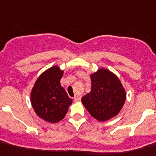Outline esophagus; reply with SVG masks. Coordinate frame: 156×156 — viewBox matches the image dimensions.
<instances>
[{
  "label": "esophagus",
  "instance_id": "1",
  "mask_svg": "<svg viewBox=\"0 0 156 156\" xmlns=\"http://www.w3.org/2000/svg\"><path fill=\"white\" fill-rule=\"evenodd\" d=\"M80 96H74V98H73V100H74V101H80Z\"/></svg>",
  "mask_w": 156,
  "mask_h": 156
}]
</instances>
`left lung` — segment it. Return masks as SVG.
Instances as JSON below:
<instances>
[{
	"mask_svg": "<svg viewBox=\"0 0 156 156\" xmlns=\"http://www.w3.org/2000/svg\"><path fill=\"white\" fill-rule=\"evenodd\" d=\"M92 89L82 97L90 115L99 121H106L119 114L126 100V92L119 78L104 69L91 75Z\"/></svg>",
	"mask_w": 156,
	"mask_h": 156,
	"instance_id": "8db88e82",
	"label": "left lung"
}]
</instances>
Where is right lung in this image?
<instances>
[{"label":"right lung","instance_id":"right-lung-1","mask_svg":"<svg viewBox=\"0 0 156 156\" xmlns=\"http://www.w3.org/2000/svg\"><path fill=\"white\" fill-rule=\"evenodd\" d=\"M63 73L58 66L50 68L40 76L31 92V102L35 112L49 123L61 120L73 102L60 85Z\"/></svg>","mask_w":156,"mask_h":156}]
</instances>
